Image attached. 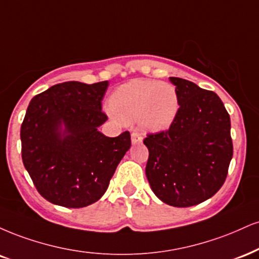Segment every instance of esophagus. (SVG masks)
<instances>
[{
	"label": "esophagus",
	"instance_id": "1",
	"mask_svg": "<svg viewBox=\"0 0 259 259\" xmlns=\"http://www.w3.org/2000/svg\"><path fill=\"white\" fill-rule=\"evenodd\" d=\"M132 142L133 145H136V143H141L142 142V136L140 133H133L132 134Z\"/></svg>",
	"mask_w": 259,
	"mask_h": 259
}]
</instances>
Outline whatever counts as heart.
Wrapping results in <instances>:
<instances>
[{"label":"heart","instance_id":"heart-1","mask_svg":"<svg viewBox=\"0 0 259 259\" xmlns=\"http://www.w3.org/2000/svg\"><path fill=\"white\" fill-rule=\"evenodd\" d=\"M110 108L125 123L139 120L147 132L159 133L176 120L180 101L170 84L136 79L123 84L112 94Z\"/></svg>","mask_w":259,"mask_h":259}]
</instances>
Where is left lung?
I'll return each instance as SVG.
<instances>
[{"instance_id": "1", "label": "left lung", "mask_w": 259, "mask_h": 259, "mask_svg": "<svg viewBox=\"0 0 259 259\" xmlns=\"http://www.w3.org/2000/svg\"><path fill=\"white\" fill-rule=\"evenodd\" d=\"M180 111L166 132L143 140L146 176L161 201L189 207L207 200L226 181L233 157L230 117L219 95L187 79L170 77Z\"/></svg>"}]
</instances>
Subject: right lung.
Returning a JSON list of instances; mask_svg holds the SVG:
<instances>
[{
	"label": "right lung",
	"instance_id": "right-lung-1",
	"mask_svg": "<svg viewBox=\"0 0 259 259\" xmlns=\"http://www.w3.org/2000/svg\"><path fill=\"white\" fill-rule=\"evenodd\" d=\"M108 82L55 84L30 101L21 124V157L37 191L52 204L78 208L107 191L132 146L129 132L108 138L101 101Z\"/></svg>",
	"mask_w": 259,
	"mask_h": 259
}]
</instances>
